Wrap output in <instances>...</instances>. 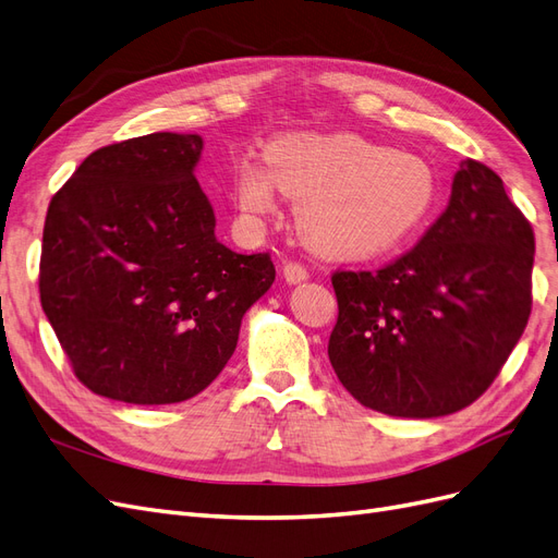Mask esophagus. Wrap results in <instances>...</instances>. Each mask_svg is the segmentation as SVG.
<instances>
[{"label":"esophagus","mask_w":558,"mask_h":558,"mask_svg":"<svg viewBox=\"0 0 558 558\" xmlns=\"http://www.w3.org/2000/svg\"><path fill=\"white\" fill-rule=\"evenodd\" d=\"M283 279L289 283H300V281H307L310 279V272L307 267L302 263H295V260H289L283 263Z\"/></svg>","instance_id":"obj_1"}]
</instances>
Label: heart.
Segmentation results:
<instances>
[{"label":"heart","instance_id":"heart-1","mask_svg":"<svg viewBox=\"0 0 558 558\" xmlns=\"http://www.w3.org/2000/svg\"><path fill=\"white\" fill-rule=\"evenodd\" d=\"M265 161L244 160L234 199L246 216L275 209V189L298 202V228L330 256H379L426 221L437 174L428 160L359 134L293 132L269 142Z\"/></svg>","mask_w":558,"mask_h":558}]
</instances>
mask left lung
Wrapping results in <instances>:
<instances>
[{"label":"left lung","mask_w":558,"mask_h":558,"mask_svg":"<svg viewBox=\"0 0 558 558\" xmlns=\"http://www.w3.org/2000/svg\"><path fill=\"white\" fill-rule=\"evenodd\" d=\"M535 238L502 179L463 160L440 218L379 269L332 275L328 356L369 410L433 418L475 402L531 316Z\"/></svg>","instance_id":"left-lung-1"}]
</instances>
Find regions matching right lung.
<instances>
[{
  "label": "right lung",
  "instance_id": "obj_1",
  "mask_svg": "<svg viewBox=\"0 0 558 558\" xmlns=\"http://www.w3.org/2000/svg\"><path fill=\"white\" fill-rule=\"evenodd\" d=\"M199 134L97 148L48 205L41 307L76 379L130 404L197 396L275 281L269 253H234L193 174Z\"/></svg>",
  "mask_w": 558,
  "mask_h": 558
}]
</instances>
